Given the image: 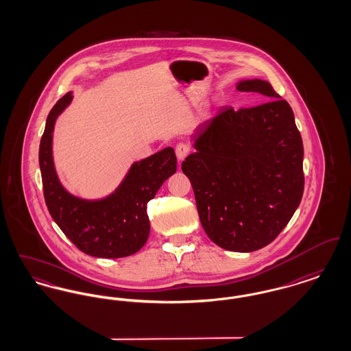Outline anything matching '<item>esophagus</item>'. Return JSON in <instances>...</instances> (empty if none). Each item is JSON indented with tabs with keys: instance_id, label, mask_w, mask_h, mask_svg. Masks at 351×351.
<instances>
[{
	"instance_id": "esophagus-1",
	"label": "esophagus",
	"mask_w": 351,
	"mask_h": 351,
	"mask_svg": "<svg viewBox=\"0 0 351 351\" xmlns=\"http://www.w3.org/2000/svg\"><path fill=\"white\" fill-rule=\"evenodd\" d=\"M175 152H176L178 159L182 162V160H184V159L189 155L191 149H189V146L185 145V143H179V145L176 146V149H175Z\"/></svg>"
}]
</instances>
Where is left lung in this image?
<instances>
[{
  "label": "left lung",
  "instance_id": "obj_1",
  "mask_svg": "<svg viewBox=\"0 0 351 351\" xmlns=\"http://www.w3.org/2000/svg\"><path fill=\"white\" fill-rule=\"evenodd\" d=\"M237 89L268 101L223 106L201 123L182 169L206 235L225 250L250 252L271 243L300 205L304 147L289 104L271 84L245 80Z\"/></svg>",
  "mask_w": 351,
  "mask_h": 351
}]
</instances>
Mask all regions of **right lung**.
I'll return each mask as SVG.
<instances>
[{"instance_id":"obj_1","label":"right lung","mask_w":351,"mask_h":351,"mask_svg":"<svg viewBox=\"0 0 351 351\" xmlns=\"http://www.w3.org/2000/svg\"><path fill=\"white\" fill-rule=\"evenodd\" d=\"M72 101L68 92L51 109L39 146L43 195L51 217L68 239L96 258H123L141 250L150 234L147 202L176 172L172 147L135 162L117 189L101 200H83L63 188L52 160V133L58 116Z\"/></svg>"}]
</instances>
